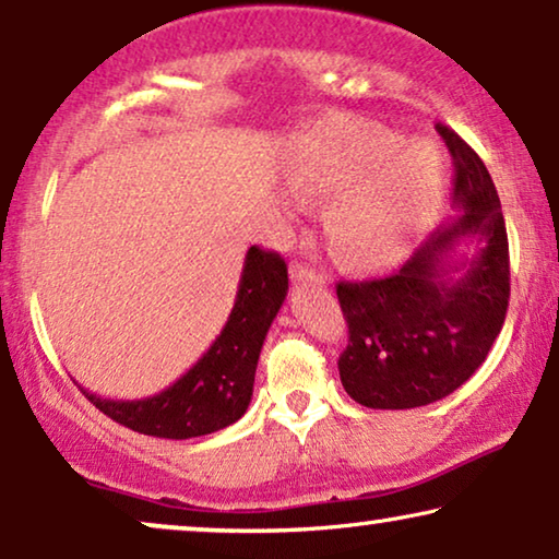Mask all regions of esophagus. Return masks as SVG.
<instances>
[{
  "mask_svg": "<svg viewBox=\"0 0 559 559\" xmlns=\"http://www.w3.org/2000/svg\"><path fill=\"white\" fill-rule=\"evenodd\" d=\"M290 278H294L296 286H301V283H326L324 273L306 269V265H301V263H296L294 269H290Z\"/></svg>",
  "mask_w": 559,
  "mask_h": 559,
  "instance_id": "esophagus-1",
  "label": "esophagus"
}]
</instances>
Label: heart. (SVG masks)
<instances>
[{"mask_svg": "<svg viewBox=\"0 0 559 559\" xmlns=\"http://www.w3.org/2000/svg\"><path fill=\"white\" fill-rule=\"evenodd\" d=\"M294 182L319 194L345 192L329 212V240L359 269L403 261L433 227L445 198V169L426 141L367 121H336L296 154Z\"/></svg>", "mask_w": 559, "mask_h": 559, "instance_id": "b5f03b06", "label": "heart"}]
</instances>
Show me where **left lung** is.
I'll return each instance as SVG.
<instances>
[{
	"label": "left lung",
	"instance_id": "obj_1",
	"mask_svg": "<svg viewBox=\"0 0 559 559\" xmlns=\"http://www.w3.org/2000/svg\"><path fill=\"white\" fill-rule=\"evenodd\" d=\"M455 167L459 215L388 278L336 286L349 344L340 377L355 403L411 411L459 390L484 365L509 306V242L497 187L478 154L436 126ZM474 245V254L460 255Z\"/></svg>",
	"mask_w": 559,
	"mask_h": 559
}]
</instances>
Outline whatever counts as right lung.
Returning <instances> with one entry per match:
<instances>
[{
    "label": "right lung",
    "instance_id": "obj_1",
    "mask_svg": "<svg viewBox=\"0 0 559 559\" xmlns=\"http://www.w3.org/2000/svg\"><path fill=\"white\" fill-rule=\"evenodd\" d=\"M286 294L283 258L253 246L223 332L177 382L141 400H111L93 395L83 384L78 388L100 413L144 436L185 440L233 426L253 397L258 357Z\"/></svg>",
    "mask_w": 559,
    "mask_h": 559
}]
</instances>
